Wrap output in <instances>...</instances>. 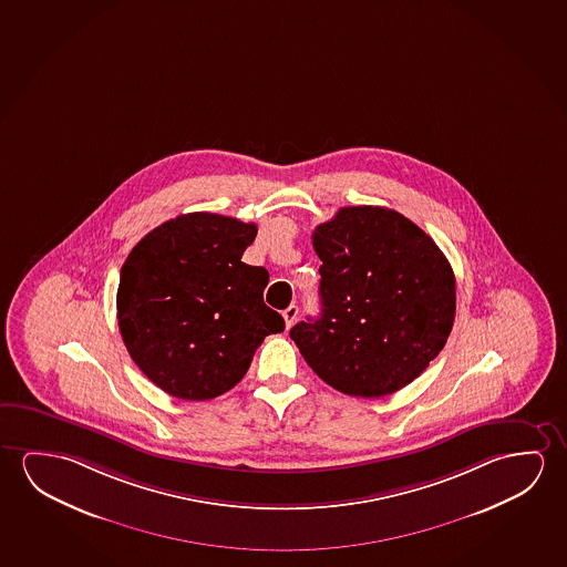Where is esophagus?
Returning a JSON list of instances; mask_svg holds the SVG:
<instances>
[{
    "label": "esophagus",
    "instance_id": "obj_1",
    "mask_svg": "<svg viewBox=\"0 0 567 567\" xmlns=\"http://www.w3.org/2000/svg\"><path fill=\"white\" fill-rule=\"evenodd\" d=\"M282 318H285V323H287V330H290L295 322H297L298 318V306H288L287 310L282 312Z\"/></svg>",
    "mask_w": 567,
    "mask_h": 567
}]
</instances>
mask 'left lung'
<instances>
[{
	"label": "left lung",
	"instance_id": "8db88e82",
	"mask_svg": "<svg viewBox=\"0 0 567 567\" xmlns=\"http://www.w3.org/2000/svg\"><path fill=\"white\" fill-rule=\"evenodd\" d=\"M322 315L290 330L336 391L379 399L412 383L444 349L455 277L416 224L381 206L341 208L312 234Z\"/></svg>",
	"mask_w": 567,
	"mask_h": 567
}]
</instances>
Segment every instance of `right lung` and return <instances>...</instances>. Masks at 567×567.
Listing matches in <instances>:
<instances>
[{
	"label": "right lung",
	"mask_w": 567,
	"mask_h": 567,
	"mask_svg": "<svg viewBox=\"0 0 567 567\" xmlns=\"http://www.w3.org/2000/svg\"><path fill=\"white\" fill-rule=\"evenodd\" d=\"M255 236V224L194 212L148 231L123 262V343L171 396L209 401L234 389L262 340L285 330L262 302L269 272L241 261Z\"/></svg>",
	"instance_id": "obj_1"
}]
</instances>
